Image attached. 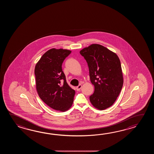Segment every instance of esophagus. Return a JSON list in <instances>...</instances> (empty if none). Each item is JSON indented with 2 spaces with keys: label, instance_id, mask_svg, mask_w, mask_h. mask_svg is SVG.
I'll return each mask as SVG.
<instances>
[{
  "label": "esophagus",
  "instance_id": "obj_1",
  "mask_svg": "<svg viewBox=\"0 0 154 154\" xmlns=\"http://www.w3.org/2000/svg\"><path fill=\"white\" fill-rule=\"evenodd\" d=\"M82 88V85H79L78 86H76V90L77 91H79Z\"/></svg>",
  "mask_w": 154,
  "mask_h": 154
}]
</instances>
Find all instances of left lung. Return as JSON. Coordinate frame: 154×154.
Here are the masks:
<instances>
[{"instance_id":"8db88e82","label":"left lung","mask_w":154,"mask_h":154,"mask_svg":"<svg viewBox=\"0 0 154 154\" xmlns=\"http://www.w3.org/2000/svg\"><path fill=\"white\" fill-rule=\"evenodd\" d=\"M80 53L88 63L90 81L95 86L90 101L99 110L108 108L116 101L123 84L119 57L98 44H92L82 49Z\"/></svg>"}]
</instances>
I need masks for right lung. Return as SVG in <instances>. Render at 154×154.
<instances>
[{"instance_id":"1","label":"right lung","mask_w":154,"mask_h":154,"mask_svg":"<svg viewBox=\"0 0 154 154\" xmlns=\"http://www.w3.org/2000/svg\"><path fill=\"white\" fill-rule=\"evenodd\" d=\"M71 52L68 49H50L35 66L38 95L46 105L56 111L68 110L74 101L75 92L66 82L62 68L64 60Z\"/></svg>"}]
</instances>
